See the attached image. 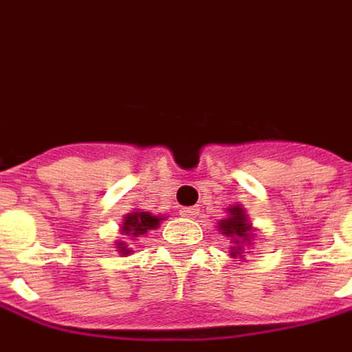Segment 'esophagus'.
Returning <instances> with one entry per match:
<instances>
[{"label": "esophagus", "mask_w": 352, "mask_h": 352, "mask_svg": "<svg viewBox=\"0 0 352 352\" xmlns=\"http://www.w3.org/2000/svg\"><path fill=\"white\" fill-rule=\"evenodd\" d=\"M197 212H199V208H197V207L182 208V214H184V217H188V218H193L195 214H197Z\"/></svg>", "instance_id": "1"}]
</instances>
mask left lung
I'll list each match as a JSON object with an SVG mask.
<instances>
[{
	"instance_id": "8db88e82",
	"label": "left lung",
	"mask_w": 352,
	"mask_h": 352,
	"mask_svg": "<svg viewBox=\"0 0 352 352\" xmlns=\"http://www.w3.org/2000/svg\"><path fill=\"white\" fill-rule=\"evenodd\" d=\"M218 230L230 237V256L243 261L245 258V247L251 243V222L247 218L245 210L241 208V205H234L228 208V217L224 220L218 222Z\"/></svg>"
}]
</instances>
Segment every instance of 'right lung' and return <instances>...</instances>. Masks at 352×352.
<instances>
[{
	"label": "right lung",
	"mask_w": 352,
	"mask_h": 352,
	"mask_svg": "<svg viewBox=\"0 0 352 352\" xmlns=\"http://www.w3.org/2000/svg\"><path fill=\"white\" fill-rule=\"evenodd\" d=\"M162 220V217H153L149 210H138L135 208L134 212H128L122 220V226H120V232L122 236H126V239L130 241H135L142 236H145L149 230H155L159 228V222ZM118 251L120 253H128V247L124 243L118 245Z\"/></svg>",
	"instance_id": "add662e5"
}]
</instances>
